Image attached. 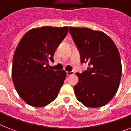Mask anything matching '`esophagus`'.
Masks as SVG:
<instances>
[{
    "label": "esophagus",
    "mask_w": 131,
    "mask_h": 131,
    "mask_svg": "<svg viewBox=\"0 0 131 131\" xmlns=\"http://www.w3.org/2000/svg\"><path fill=\"white\" fill-rule=\"evenodd\" d=\"M74 74V71H67V76H70L71 75H73Z\"/></svg>",
    "instance_id": "esophagus-1"
}]
</instances>
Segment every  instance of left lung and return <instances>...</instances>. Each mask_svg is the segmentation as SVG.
Returning a JSON list of instances; mask_svg holds the SVG:
<instances>
[{
  "label": "left lung",
  "mask_w": 131,
  "mask_h": 131,
  "mask_svg": "<svg viewBox=\"0 0 131 131\" xmlns=\"http://www.w3.org/2000/svg\"><path fill=\"white\" fill-rule=\"evenodd\" d=\"M69 32L80 52L81 63L87 70L77 73L74 86L77 99L89 107H100L114 97L119 87L122 64L118 49L111 38L101 31L69 27Z\"/></svg>",
  "instance_id": "1"
}]
</instances>
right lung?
Returning a JSON list of instances; mask_svg holds the SVG:
<instances>
[{
    "mask_svg": "<svg viewBox=\"0 0 131 131\" xmlns=\"http://www.w3.org/2000/svg\"><path fill=\"white\" fill-rule=\"evenodd\" d=\"M68 32V27L43 26L27 32L13 56L12 80L19 96L33 107H43L57 97L66 71L49 68L53 55Z\"/></svg>",
    "mask_w": 131,
    "mask_h": 131,
    "instance_id": "obj_1",
    "label": "right lung"
}]
</instances>
